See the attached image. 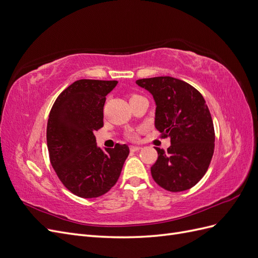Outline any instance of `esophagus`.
I'll list each match as a JSON object with an SVG mask.
<instances>
[{"label": "esophagus", "instance_id": "34e87169", "mask_svg": "<svg viewBox=\"0 0 258 258\" xmlns=\"http://www.w3.org/2000/svg\"><path fill=\"white\" fill-rule=\"evenodd\" d=\"M140 150H141V147H140V146H135V145L130 146V151H131V152H138V151H140Z\"/></svg>", "mask_w": 258, "mask_h": 258}]
</instances>
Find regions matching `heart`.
I'll return each instance as SVG.
<instances>
[{"label": "heart", "mask_w": 258, "mask_h": 258, "mask_svg": "<svg viewBox=\"0 0 258 258\" xmlns=\"http://www.w3.org/2000/svg\"><path fill=\"white\" fill-rule=\"evenodd\" d=\"M135 97H139V95H135V93H134V95H131V98H130V99L135 98ZM128 137H129L130 139H136V138H137V134H136L135 131H129V132H128Z\"/></svg>", "instance_id": "obj_1"}]
</instances>
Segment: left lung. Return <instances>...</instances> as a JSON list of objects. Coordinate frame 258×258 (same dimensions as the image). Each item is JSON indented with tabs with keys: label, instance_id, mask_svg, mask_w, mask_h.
Listing matches in <instances>:
<instances>
[{
	"label": "left lung",
	"instance_id": "1",
	"mask_svg": "<svg viewBox=\"0 0 258 258\" xmlns=\"http://www.w3.org/2000/svg\"><path fill=\"white\" fill-rule=\"evenodd\" d=\"M156 102L155 127L161 138L170 137L165 152L151 168L154 181L169 191L191 188L204 177L214 153L215 132L206 100L184 81L170 76L138 80Z\"/></svg>",
	"mask_w": 258,
	"mask_h": 258
}]
</instances>
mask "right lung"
Instances as JSON below:
<instances>
[{
  "mask_svg": "<svg viewBox=\"0 0 258 258\" xmlns=\"http://www.w3.org/2000/svg\"><path fill=\"white\" fill-rule=\"evenodd\" d=\"M116 85L117 81H76L60 93L49 113L50 163L66 188L82 198L110 190L129 155L126 144L102 150L96 143L95 132L103 127L105 97Z\"/></svg>",
  "mask_w": 258,
  "mask_h": 258,
  "instance_id": "right-lung-1",
  "label": "right lung"
}]
</instances>
